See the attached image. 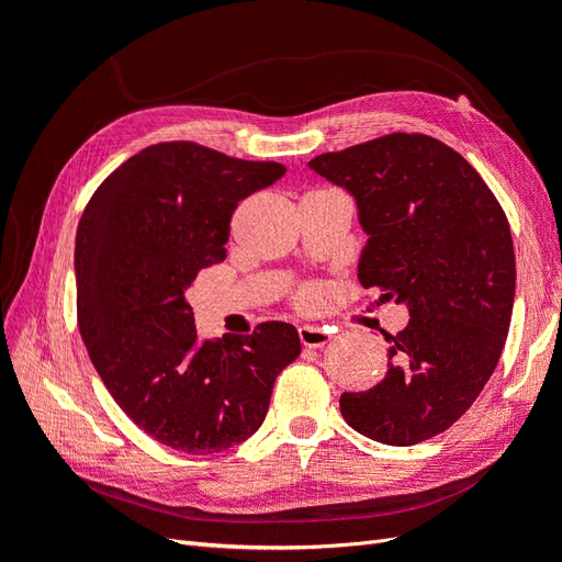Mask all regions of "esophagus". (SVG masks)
Instances as JSON below:
<instances>
[{"label":"esophagus","instance_id":"obj_1","mask_svg":"<svg viewBox=\"0 0 562 562\" xmlns=\"http://www.w3.org/2000/svg\"><path fill=\"white\" fill-rule=\"evenodd\" d=\"M297 335H300L302 347H310V349H321L330 342V333L318 326H302Z\"/></svg>","mask_w":562,"mask_h":562}]
</instances>
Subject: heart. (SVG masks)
<instances>
[{
  "mask_svg": "<svg viewBox=\"0 0 562 562\" xmlns=\"http://www.w3.org/2000/svg\"><path fill=\"white\" fill-rule=\"evenodd\" d=\"M318 297H321V291L316 285H304L302 291L297 293V304L300 307H304V310H312V307H316V302H318Z\"/></svg>",
  "mask_w": 562,
  "mask_h": 562,
  "instance_id": "b5f03b06",
  "label": "heart"
}]
</instances>
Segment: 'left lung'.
<instances>
[{
	"label": "left lung",
	"instance_id": "1",
	"mask_svg": "<svg viewBox=\"0 0 562 562\" xmlns=\"http://www.w3.org/2000/svg\"><path fill=\"white\" fill-rule=\"evenodd\" d=\"M356 199L370 236L359 281L405 302L411 321L389 342L386 378L342 394L351 429L384 446L443 434L497 368L516 295L512 229L497 196L452 147L424 133L326 151L310 161Z\"/></svg>",
	"mask_w": 562,
	"mask_h": 562
}]
</instances>
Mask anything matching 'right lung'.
<instances>
[{
	"instance_id": "obj_1",
	"label": "right lung",
	"mask_w": 562,
	"mask_h": 562,
	"mask_svg": "<svg viewBox=\"0 0 562 562\" xmlns=\"http://www.w3.org/2000/svg\"><path fill=\"white\" fill-rule=\"evenodd\" d=\"M285 173L196 143L149 145L110 173L75 244L77 323L116 405L159 443L213 454L260 429L279 372L300 356L291 323L199 339L187 291L227 258L239 201Z\"/></svg>"
}]
</instances>
